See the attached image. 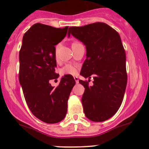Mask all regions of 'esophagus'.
Returning a JSON list of instances; mask_svg holds the SVG:
<instances>
[{
	"label": "esophagus",
	"instance_id": "1",
	"mask_svg": "<svg viewBox=\"0 0 149 149\" xmlns=\"http://www.w3.org/2000/svg\"><path fill=\"white\" fill-rule=\"evenodd\" d=\"M74 79L75 81H76V83L77 84V83H79V78L77 77H74Z\"/></svg>",
	"mask_w": 149,
	"mask_h": 149
}]
</instances>
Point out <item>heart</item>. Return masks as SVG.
<instances>
[{
    "label": "heart",
    "mask_w": 149,
    "mask_h": 149,
    "mask_svg": "<svg viewBox=\"0 0 149 149\" xmlns=\"http://www.w3.org/2000/svg\"><path fill=\"white\" fill-rule=\"evenodd\" d=\"M78 42H73L72 45H75L77 44ZM57 49H58V45H57L55 47V55L57 54ZM77 68H75L74 65H71V64H68V65H65L63 68H62L60 69V74L62 75H74L77 74Z\"/></svg>",
    "instance_id": "1"
}]
</instances>
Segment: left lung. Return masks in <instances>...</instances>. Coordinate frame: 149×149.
Segmentation results:
<instances>
[{"label": "left lung", "instance_id": "8db88e82", "mask_svg": "<svg viewBox=\"0 0 149 149\" xmlns=\"http://www.w3.org/2000/svg\"><path fill=\"white\" fill-rule=\"evenodd\" d=\"M70 34L86 45L87 59L80 74L93 77V85L79 80L85 88L81 98L85 116L92 121H104L113 116L125 93L127 73L126 53L119 33L106 23H94L70 27Z\"/></svg>", "mask_w": 149, "mask_h": 149}]
</instances>
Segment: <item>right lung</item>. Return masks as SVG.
Instances as JSON below:
<instances>
[{
  "instance_id": "add662e5",
  "label": "right lung",
  "mask_w": 149,
  "mask_h": 149,
  "mask_svg": "<svg viewBox=\"0 0 149 149\" xmlns=\"http://www.w3.org/2000/svg\"><path fill=\"white\" fill-rule=\"evenodd\" d=\"M68 26L57 28L36 23L24 35L19 52V81L26 103L35 116L47 124L65 117L68 101L75 84L72 75H65L54 88L50 79H57L55 46L64 39Z\"/></svg>"
}]
</instances>
